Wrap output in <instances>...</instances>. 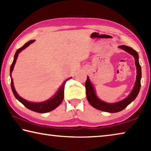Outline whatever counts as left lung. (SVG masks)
Instances as JSON below:
<instances>
[{"instance_id":"left-lung-1","label":"left lung","mask_w":151,"mask_h":151,"mask_svg":"<svg viewBox=\"0 0 151 151\" xmlns=\"http://www.w3.org/2000/svg\"><path fill=\"white\" fill-rule=\"evenodd\" d=\"M119 47L125 50L126 52H129L130 55H132L135 60V65H136L137 67V78L133 89H132V92L130 93L129 95L123 100L117 102V103H106L105 102L100 100L96 96L93 86L91 83L88 76L85 82L86 98H87L88 103L91 104V106H93L94 108L96 109L100 110V111L111 112V113L121 111L126 108L130 103H132L136 99L140 88V79H141L142 75L141 67H140L139 62V55H138L137 51L134 50L133 48L127 47L126 45H121Z\"/></svg>"}]
</instances>
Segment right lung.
I'll return each mask as SVG.
<instances>
[{
    "instance_id": "add662e5",
    "label": "right lung",
    "mask_w": 151,
    "mask_h": 151,
    "mask_svg": "<svg viewBox=\"0 0 151 151\" xmlns=\"http://www.w3.org/2000/svg\"><path fill=\"white\" fill-rule=\"evenodd\" d=\"M34 42H35V40H30L29 42H27V43H25V44L22 46L21 48H19V49L17 50L16 53H15L13 62L12 63V65L11 66V69H10V75H11V88H12V93H13L14 95L15 96V98L18 99V101H19L20 103L26 106L27 109L31 110L32 111L39 112V113H45V112H50L51 111H52V110H54L55 109L57 108L58 106H59L61 104V103H62L64 98V88H65L66 82L68 80H69V79H70L71 77H70L69 78H67L65 82H64L62 86L59 88L58 91H57V93L55 94V96H53L52 98L48 99V100L46 101L41 102V103H31V102L24 100V99H22V97H20L19 94H17V91H15L14 89L13 81H12V78H11V73L12 72V70H13L14 65L15 63H16L17 57L18 56H19V53L21 52L22 50H24L25 48H27L28 46H29L30 44H32V43H33Z\"/></svg>"
}]
</instances>
